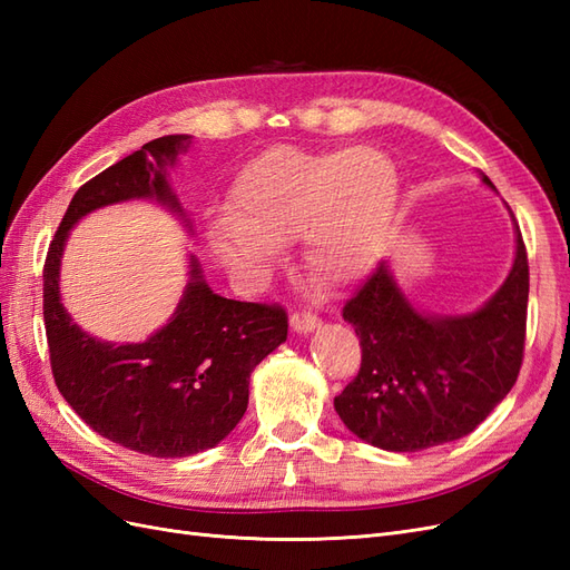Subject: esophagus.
<instances>
[{
	"label": "esophagus",
	"instance_id": "1",
	"mask_svg": "<svg viewBox=\"0 0 570 570\" xmlns=\"http://www.w3.org/2000/svg\"><path fill=\"white\" fill-rule=\"evenodd\" d=\"M289 325H292V331L308 333V331H314V327L321 325V318L312 312H306V308H302V312H295L289 316Z\"/></svg>",
	"mask_w": 570,
	"mask_h": 570
}]
</instances>
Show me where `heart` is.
I'll return each instance as SVG.
<instances>
[{
	"label": "heart",
	"instance_id": "heart-1",
	"mask_svg": "<svg viewBox=\"0 0 570 570\" xmlns=\"http://www.w3.org/2000/svg\"><path fill=\"white\" fill-rule=\"evenodd\" d=\"M394 204L396 174L383 154L275 147L243 170L233 218L212 228V249L228 271L262 278L281 243L306 235L308 271L342 285L381 254Z\"/></svg>",
	"mask_w": 570,
	"mask_h": 570
}]
</instances>
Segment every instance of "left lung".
I'll return each instance as SVG.
<instances>
[{
  "instance_id": "obj_1",
  "label": "left lung",
  "mask_w": 570,
  "mask_h": 570,
  "mask_svg": "<svg viewBox=\"0 0 570 570\" xmlns=\"http://www.w3.org/2000/svg\"><path fill=\"white\" fill-rule=\"evenodd\" d=\"M528 287L519 226L507 283L471 316L419 314L387 264H377L342 306L361 344V368L335 396L344 425L387 452H419L473 433L521 373Z\"/></svg>"
}]
</instances>
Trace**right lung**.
<instances>
[{
	"instance_id": "1",
	"label": "right lung",
	"mask_w": 570,
	"mask_h": 570,
	"mask_svg": "<svg viewBox=\"0 0 570 570\" xmlns=\"http://www.w3.org/2000/svg\"><path fill=\"white\" fill-rule=\"evenodd\" d=\"M187 135H164L80 185L45 258V331L51 375L63 400L95 433L126 450L176 459L212 450L245 416L249 375L287 340L281 304L214 295L193 264V283L174 318L142 344L85 335L59 302V262L78 218L99 206L154 197L180 209L164 166Z\"/></svg>"
}]
</instances>
